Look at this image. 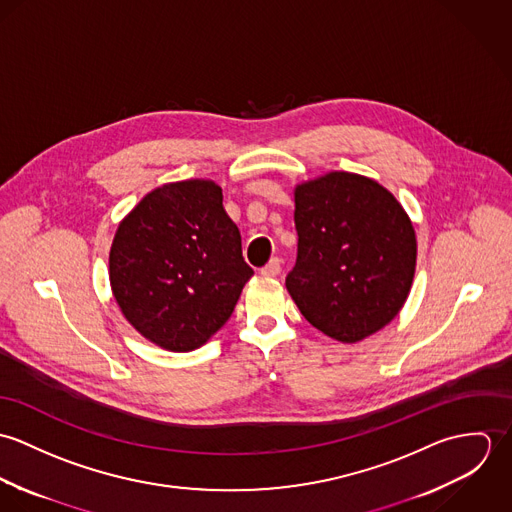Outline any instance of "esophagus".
I'll list each match as a JSON object with an SVG mask.
<instances>
[{
  "label": "esophagus",
  "mask_w": 512,
  "mask_h": 512,
  "mask_svg": "<svg viewBox=\"0 0 512 512\" xmlns=\"http://www.w3.org/2000/svg\"><path fill=\"white\" fill-rule=\"evenodd\" d=\"M280 272H282V260H280V258H272V260L260 270V274H262L264 278H276Z\"/></svg>",
  "instance_id": "34e87169"
}]
</instances>
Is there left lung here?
<instances>
[{
	"instance_id": "8db88e82",
	"label": "left lung",
	"mask_w": 512,
	"mask_h": 512,
	"mask_svg": "<svg viewBox=\"0 0 512 512\" xmlns=\"http://www.w3.org/2000/svg\"><path fill=\"white\" fill-rule=\"evenodd\" d=\"M297 258L286 288L327 337L357 343L402 309L416 272V232L376 181L331 171L295 187Z\"/></svg>"
}]
</instances>
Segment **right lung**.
Segmentation results:
<instances>
[{
  "instance_id": "1",
  "label": "right lung",
  "mask_w": 512,
  "mask_h": 512,
  "mask_svg": "<svg viewBox=\"0 0 512 512\" xmlns=\"http://www.w3.org/2000/svg\"><path fill=\"white\" fill-rule=\"evenodd\" d=\"M254 270L215 181L153 189L120 222L110 286L124 317L161 349L187 353L228 321Z\"/></svg>"
}]
</instances>
